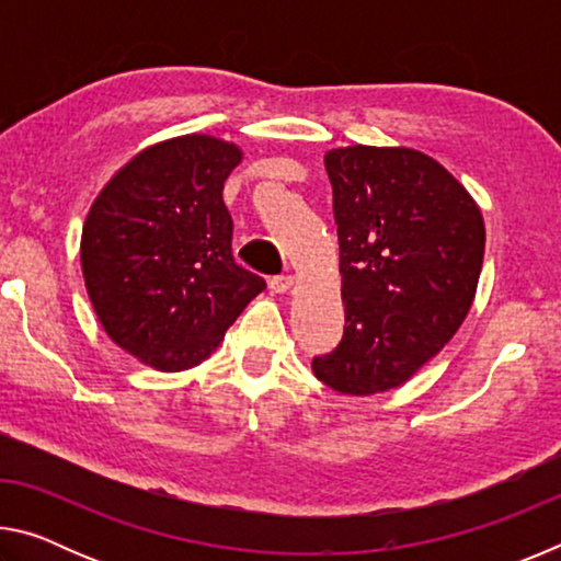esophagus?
Segmentation results:
<instances>
[{"label": "esophagus", "mask_w": 561, "mask_h": 561, "mask_svg": "<svg viewBox=\"0 0 561 561\" xmlns=\"http://www.w3.org/2000/svg\"><path fill=\"white\" fill-rule=\"evenodd\" d=\"M291 284H294L291 274H279V277H272L270 279V289L277 291V294H284V291L291 289Z\"/></svg>", "instance_id": "obj_1"}]
</instances>
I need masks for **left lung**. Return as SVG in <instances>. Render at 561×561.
Instances as JSON below:
<instances>
[{"label": "left lung", "instance_id": "left-lung-1", "mask_svg": "<svg viewBox=\"0 0 561 561\" xmlns=\"http://www.w3.org/2000/svg\"><path fill=\"white\" fill-rule=\"evenodd\" d=\"M346 327L314 356L319 381L346 396L405 383L448 344L478 287L485 225L458 180L411 148L327 153Z\"/></svg>", "mask_w": 561, "mask_h": 561}]
</instances>
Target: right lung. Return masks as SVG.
I'll return each mask as SVG.
<instances>
[{
	"mask_svg": "<svg viewBox=\"0 0 561 561\" xmlns=\"http://www.w3.org/2000/svg\"><path fill=\"white\" fill-rule=\"evenodd\" d=\"M240 158L210 136L165 140L118 170L83 225V279L103 329L160 371L205 360L264 289L232 257L222 187Z\"/></svg>",
	"mask_w": 561,
	"mask_h": 561,
	"instance_id": "add662e5",
	"label": "right lung"
}]
</instances>
